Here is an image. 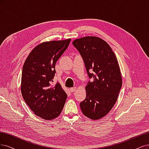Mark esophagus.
Masks as SVG:
<instances>
[{
    "instance_id": "obj_1",
    "label": "esophagus",
    "mask_w": 149,
    "mask_h": 149,
    "mask_svg": "<svg viewBox=\"0 0 149 149\" xmlns=\"http://www.w3.org/2000/svg\"><path fill=\"white\" fill-rule=\"evenodd\" d=\"M77 90V87H72V88H70V92H75V91Z\"/></svg>"
}]
</instances>
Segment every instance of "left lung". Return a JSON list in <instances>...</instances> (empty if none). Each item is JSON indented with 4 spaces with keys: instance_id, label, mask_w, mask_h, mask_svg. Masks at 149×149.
I'll list each match as a JSON object with an SVG mask.
<instances>
[{
    "instance_id": "obj_1",
    "label": "left lung",
    "mask_w": 149,
    "mask_h": 149,
    "mask_svg": "<svg viewBox=\"0 0 149 149\" xmlns=\"http://www.w3.org/2000/svg\"><path fill=\"white\" fill-rule=\"evenodd\" d=\"M72 44L84 60L89 78L86 98L80 103L81 112L93 120L107 115L114 107L122 87L121 71L111 47L101 38L86 36Z\"/></svg>"
}]
</instances>
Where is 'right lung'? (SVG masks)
I'll return each instance as SVG.
<instances>
[{
    "label": "right lung",
    "instance_id": "1",
    "mask_svg": "<svg viewBox=\"0 0 149 149\" xmlns=\"http://www.w3.org/2000/svg\"><path fill=\"white\" fill-rule=\"evenodd\" d=\"M70 41L68 39L41 43L31 51L23 67V98L33 113L46 120L59 116L68 97L59 83L53 85L52 82L56 62Z\"/></svg>",
    "mask_w": 149,
    "mask_h": 149
}]
</instances>
